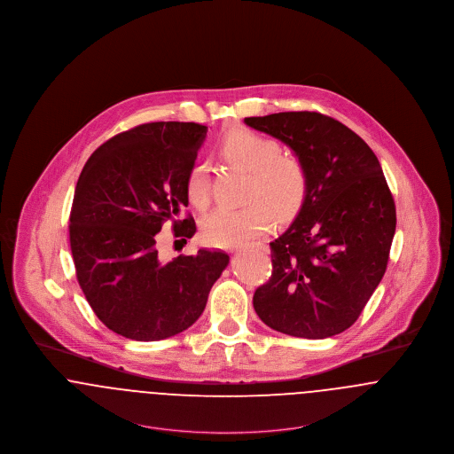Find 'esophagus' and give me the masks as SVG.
Returning <instances> with one entry per match:
<instances>
[{"label":"esophagus","instance_id":"34e87169","mask_svg":"<svg viewBox=\"0 0 454 454\" xmlns=\"http://www.w3.org/2000/svg\"><path fill=\"white\" fill-rule=\"evenodd\" d=\"M240 250H241V248H240ZM240 250H237V252H240Z\"/></svg>","mask_w":454,"mask_h":454}]
</instances>
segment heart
<instances>
[{
	"label": "heart",
	"instance_id": "b5f03b06",
	"mask_svg": "<svg viewBox=\"0 0 454 454\" xmlns=\"http://www.w3.org/2000/svg\"><path fill=\"white\" fill-rule=\"evenodd\" d=\"M221 154L250 171L252 178L247 188L250 202L241 207H217L207 214L202 219L206 243L235 248L267 231L272 213L278 219L298 213L307 197L309 175L303 162L292 154H283L274 138L245 129L233 130L223 138ZM187 193L195 207H207L211 190L206 164L197 162L190 168Z\"/></svg>",
	"mask_w": 454,
	"mask_h": 454
}]
</instances>
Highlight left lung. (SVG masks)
Segmentation results:
<instances>
[{"label": "left lung", "instance_id": "obj_1", "mask_svg": "<svg viewBox=\"0 0 454 454\" xmlns=\"http://www.w3.org/2000/svg\"><path fill=\"white\" fill-rule=\"evenodd\" d=\"M285 142L309 175L292 226L270 241L272 274L254 294L270 329L307 340L347 331L379 286L396 230V207L372 149L316 111L245 118Z\"/></svg>", "mask_w": 454, "mask_h": 454}]
</instances>
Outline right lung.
Masks as SVG:
<instances>
[{
	"label": "right lung",
	"instance_id": "obj_1",
	"mask_svg": "<svg viewBox=\"0 0 454 454\" xmlns=\"http://www.w3.org/2000/svg\"><path fill=\"white\" fill-rule=\"evenodd\" d=\"M207 127L144 123L98 147L82 169L72 213L70 248L89 305L113 333L158 341L188 329L206 309L230 255L200 248L166 262L156 248L166 221L192 239L187 176Z\"/></svg>",
	"mask_w": 454,
	"mask_h": 454
}]
</instances>
